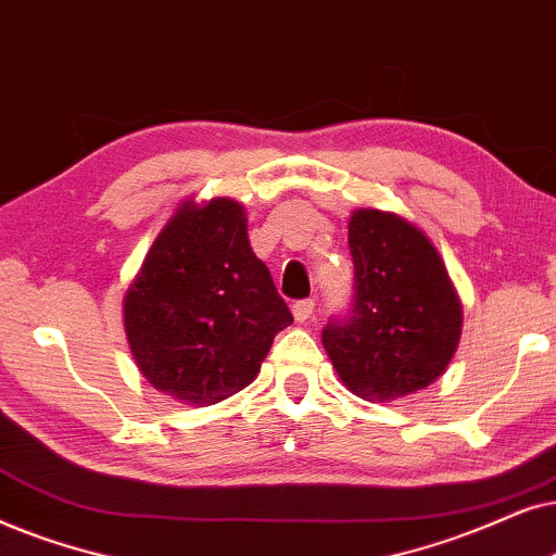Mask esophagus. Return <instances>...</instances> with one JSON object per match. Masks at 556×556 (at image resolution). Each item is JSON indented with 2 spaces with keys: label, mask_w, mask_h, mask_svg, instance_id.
Returning a JSON list of instances; mask_svg holds the SVG:
<instances>
[{
  "label": "esophagus",
  "mask_w": 556,
  "mask_h": 556,
  "mask_svg": "<svg viewBox=\"0 0 556 556\" xmlns=\"http://www.w3.org/2000/svg\"><path fill=\"white\" fill-rule=\"evenodd\" d=\"M313 313H315V300H298L292 305V315H294V320H298V323L309 320Z\"/></svg>",
  "instance_id": "34e87169"
}]
</instances>
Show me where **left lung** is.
<instances>
[{
	"label": "left lung",
	"mask_w": 556,
	"mask_h": 556,
	"mask_svg": "<svg viewBox=\"0 0 556 556\" xmlns=\"http://www.w3.org/2000/svg\"><path fill=\"white\" fill-rule=\"evenodd\" d=\"M353 300L323 328L340 381L368 402L414 394L440 379L463 307L438 249L394 213L355 211L348 224Z\"/></svg>",
	"instance_id": "1"
}]
</instances>
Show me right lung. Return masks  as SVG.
<instances>
[{
    "label": "right lung",
    "mask_w": 556,
    "mask_h": 556,
    "mask_svg": "<svg viewBox=\"0 0 556 556\" xmlns=\"http://www.w3.org/2000/svg\"><path fill=\"white\" fill-rule=\"evenodd\" d=\"M292 313L251 251L239 203H185L162 228L124 298V328L139 371L190 404L249 387Z\"/></svg>",
    "instance_id": "obj_1"
}]
</instances>
